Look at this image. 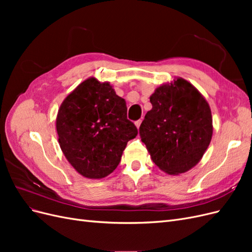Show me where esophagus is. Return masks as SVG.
Here are the masks:
<instances>
[{"label":"esophagus","mask_w":252,"mask_h":252,"mask_svg":"<svg viewBox=\"0 0 252 252\" xmlns=\"http://www.w3.org/2000/svg\"><path fill=\"white\" fill-rule=\"evenodd\" d=\"M141 123H142V121H141V120H139V121H135V122H134V125L136 126V128H140Z\"/></svg>","instance_id":"esophagus-1"}]
</instances>
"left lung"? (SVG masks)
Listing matches in <instances>:
<instances>
[{"instance_id":"8db88e82","label":"left lung","mask_w":252,"mask_h":252,"mask_svg":"<svg viewBox=\"0 0 252 252\" xmlns=\"http://www.w3.org/2000/svg\"><path fill=\"white\" fill-rule=\"evenodd\" d=\"M152 109L140 126V136L154 163L170 175L187 172L201 161L213 127L208 102L183 78L158 86L150 95Z\"/></svg>"}]
</instances>
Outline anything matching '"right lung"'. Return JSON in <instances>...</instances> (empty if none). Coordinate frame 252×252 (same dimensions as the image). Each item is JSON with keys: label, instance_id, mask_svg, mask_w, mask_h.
<instances>
[{"label": "right lung", "instance_id": "right-lung-1", "mask_svg": "<svg viewBox=\"0 0 252 252\" xmlns=\"http://www.w3.org/2000/svg\"><path fill=\"white\" fill-rule=\"evenodd\" d=\"M59 144L67 161L84 178L103 179L117 168L138 129L127 106L109 82L88 78L68 94L57 116Z\"/></svg>", "mask_w": 252, "mask_h": 252}]
</instances>
